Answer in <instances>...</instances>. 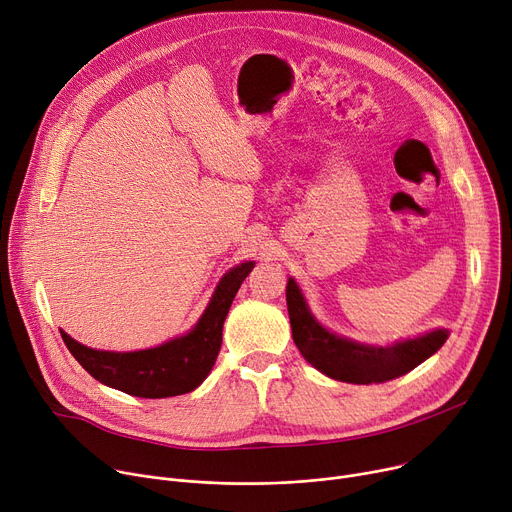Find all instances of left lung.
<instances>
[{"mask_svg": "<svg viewBox=\"0 0 512 512\" xmlns=\"http://www.w3.org/2000/svg\"><path fill=\"white\" fill-rule=\"evenodd\" d=\"M287 309L293 340L303 359L336 381L357 385L383 383L410 373L435 355L449 338V330L445 328L391 342L387 346L363 344L340 336L316 320L293 277L287 281Z\"/></svg>", "mask_w": 512, "mask_h": 512, "instance_id": "obj_1", "label": "left lung"}]
</instances>
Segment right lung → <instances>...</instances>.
I'll return each mask as SVG.
<instances>
[{"label": "right lung", "mask_w": 512, "mask_h": 512, "mask_svg": "<svg viewBox=\"0 0 512 512\" xmlns=\"http://www.w3.org/2000/svg\"><path fill=\"white\" fill-rule=\"evenodd\" d=\"M256 262L229 268L217 283L209 305L182 336L160 346L114 352L90 348L61 330V338L75 361L100 383L137 398H172L199 387L211 373L223 338V322L231 301Z\"/></svg>", "instance_id": "add662e5"}]
</instances>
